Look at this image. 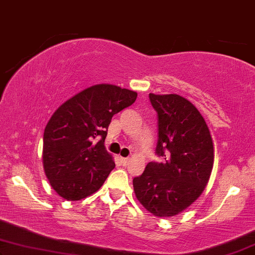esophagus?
I'll return each instance as SVG.
<instances>
[{
	"instance_id": "esophagus-1",
	"label": "esophagus",
	"mask_w": 255,
	"mask_h": 255,
	"mask_svg": "<svg viewBox=\"0 0 255 255\" xmlns=\"http://www.w3.org/2000/svg\"><path fill=\"white\" fill-rule=\"evenodd\" d=\"M119 159H120V162H121V164L124 165V166H126V165H128V163H129V159L125 158V157H119Z\"/></svg>"
}]
</instances>
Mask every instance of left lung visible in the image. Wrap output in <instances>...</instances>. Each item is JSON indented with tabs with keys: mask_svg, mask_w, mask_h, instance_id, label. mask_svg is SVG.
<instances>
[{
	"mask_svg": "<svg viewBox=\"0 0 255 255\" xmlns=\"http://www.w3.org/2000/svg\"><path fill=\"white\" fill-rule=\"evenodd\" d=\"M158 118L156 155L132 186L139 203L157 217L180 214L202 194L214 165L209 128L198 109L179 95L149 93Z\"/></svg>",
	"mask_w": 255,
	"mask_h": 255,
	"instance_id": "left-lung-1",
	"label": "left lung"
}]
</instances>
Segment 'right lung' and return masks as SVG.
I'll return each instance as SVG.
<instances>
[{
	"instance_id": "obj_1",
	"label": "right lung",
	"mask_w": 255,
	"mask_h": 255,
	"mask_svg": "<svg viewBox=\"0 0 255 255\" xmlns=\"http://www.w3.org/2000/svg\"><path fill=\"white\" fill-rule=\"evenodd\" d=\"M137 93L112 84L78 92L57 109L44 131L42 164L61 198L78 201L102 187L116 164L104 145L114 114L130 106Z\"/></svg>"
}]
</instances>
